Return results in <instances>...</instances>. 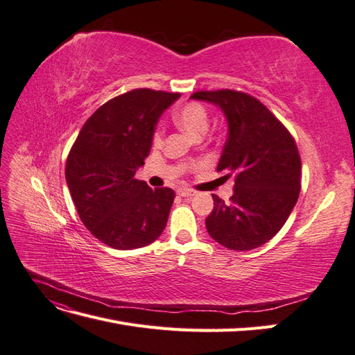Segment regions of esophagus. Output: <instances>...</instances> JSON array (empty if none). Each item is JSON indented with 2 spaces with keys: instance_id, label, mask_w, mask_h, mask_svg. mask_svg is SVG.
<instances>
[{
  "instance_id": "34e87169",
  "label": "esophagus",
  "mask_w": 355,
  "mask_h": 355,
  "mask_svg": "<svg viewBox=\"0 0 355 355\" xmlns=\"http://www.w3.org/2000/svg\"><path fill=\"white\" fill-rule=\"evenodd\" d=\"M178 196L179 197H194L196 191L192 189H178Z\"/></svg>"
}]
</instances>
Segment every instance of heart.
<instances>
[{
    "instance_id": "obj_1",
    "label": "heart",
    "mask_w": 355,
    "mask_h": 355,
    "mask_svg": "<svg viewBox=\"0 0 355 355\" xmlns=\"http://www.w3.org/2000/svg\"><path fill=\"white\" fill-rule=\"evenodd\" d=\"M173 120L179 128L196 139L204 136L209 130V114L206 108L197 102H189L179 108L173 115ZM161 142H163V130L157 128L154 144L161 145Z\"/></svg>"
}]
</instances>
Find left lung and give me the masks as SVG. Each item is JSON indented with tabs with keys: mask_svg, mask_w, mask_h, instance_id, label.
<instances>
[{
	"mask_svg": "<svg viewBox=\"0 0 355 355\" xmlns=\"http://www.w3.org/2000/svg\"><path fill=\"white\" fill-rule=\"evenodd\" d=\"M191 99L219 108L227 142L218 163L234 178L230 202L213 197L206 219L210 237L230 250H252L270 241L288 219L300 191V158L287 128L263 103L234 92H198Z\"/></svg>",
	"mask_w": 355,
	"mask_h": 355,
	"instance_id": "1",
	"label": "left lung"
}]
</instances>
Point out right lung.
Listing matches in <instances>:
<instances>
[{
	"instance_id": "right-lung-1",
	"label": "right lung",
	"mask_w": 355,
	"mask_h": 355,
	"mask_svg": "<svg viewBox=\"0 0 355 355\" xmlns=\"http://www.w3.org/2000/svg\"><path fill=\"white\" fill-rule=\"evenodd\" d=\"M179 93L137 89L96 111L71 148L65 178L83 223L118 250L154 243L164 231L175 192L135 179L149 155L158 118Z\"/></svg>"
}]
</instances>
